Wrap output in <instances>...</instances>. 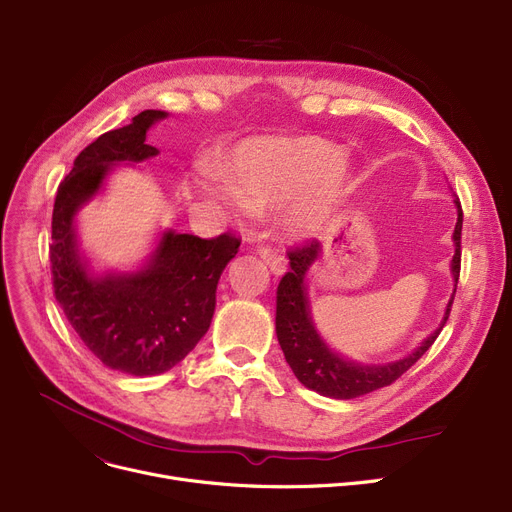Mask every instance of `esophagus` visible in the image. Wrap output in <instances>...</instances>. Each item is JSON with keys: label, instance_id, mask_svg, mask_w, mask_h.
<instances>
[{"label": "esophagus", "instance_id": "34e87169", "mask_svg": "<svg viewBox=\"0 0 512 512\" xmlns=\"http://www.w3.org/2000/svg\"><path fill=\"white\" fill-rule=\"evenodd\" d=\"M259 257L269 265V269L274 271V274H282L286 271V259L278 249H271V247H259L257 249Z\"/></svg>", "mask_w": 512, "mask_h": 512}]
</instances>
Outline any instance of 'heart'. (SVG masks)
Segmentation results:
<instances>
[{
    "label": "heart",
    "instance_id": "b5f03b06",
    "mask_svg": "<svg viewBox=\"0 0 512 512\" xmlns=\"http://www.w3.org/2000/svg\"><path fill=\"white\" fill-rule=\"evenodd\" d=\"M210 189L241 212L278 206L294 236L319 232L350 189L344 152L317 135H259L238 144Z\"/></svg>",
    "mask_w": 512,
    "mask_h": 512
}]
</instances>
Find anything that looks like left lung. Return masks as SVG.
<instances>
[{
	"instance_id": "1",
	"label": "left lung",
	"mask_w": 512,
	"mask_h": 512,
	"mask_svg": "<svg viewBox=\"0 0 512 512\" xmlns=\"http://www.w3.org/2000/svg\"><path fill=\"white\" fill-rule=\"evenodd\" d=\"M457 203V226L453 232L455 241V257L451 263L453 278H455V292L459 282L461 271V228H463V210L461 201ZM321 253V245L315 238H306V241L294 249L288 251L290 259V271L282 276L278 284V296H276V333L278 342L282 346V352L286 356V362L290 364L296 379L325 397L333 399H354L360 395H366L370 391H377L381 387H387L395 383L403 372L410 370L434 344L440 329L445 327L453 298L449 300L445 319L442 325L426 337L422 346L412 352L407 358L383 364V366H360L354 362L344 360L342 356L333 354L319 337V333L313 327L311 315H309V300H306V288H304V276L309 267L317 261Z\"/></svg>"
}]
</instances>
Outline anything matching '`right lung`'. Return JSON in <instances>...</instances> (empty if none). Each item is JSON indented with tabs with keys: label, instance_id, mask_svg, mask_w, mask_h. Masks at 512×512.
I'll return each instance as SVG.
<instances>
[{
	"label": "right lung",
	"instance_id": "1",
	"mask_svg": "<svg viewBox=\"0 0 512 512\" xmlns=\"http://www.w3.org/2000/svg\"><path fill=\"white\" fill-rule=\"evenodd\" d=\"M162 117V111H142L88 144L57 189L51 222V280L63 315L102 364L135 377L170 370L206 335L220 274L241 247L230 232L216 238L164 232L150 265L138 274L92 278L86 271L74 216L117 162L158 154L146 144V131Z\"/></svg>",
	"mask_w": 512,
	"mask_h": 512
}]
</instances>
